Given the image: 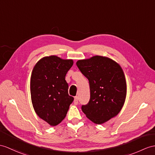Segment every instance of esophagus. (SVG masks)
I'll return each mask as SVG.
<instances>
[{
    "label": "esophagus",
    "mask_w": 155,
    "mask_h": 155,
    "mask_svg": "<svg viewBox=\"0 0 155 155\" xmlns=\"http://www.w3.org/2000/svg\"><path fill=\"white\" fill-rule=\"evenodd\" d=\"M74 103L75 105H77L78 104V97H74Z\"/></svg>",
    "instance_id": "esophagus-1"
}]
</instances>
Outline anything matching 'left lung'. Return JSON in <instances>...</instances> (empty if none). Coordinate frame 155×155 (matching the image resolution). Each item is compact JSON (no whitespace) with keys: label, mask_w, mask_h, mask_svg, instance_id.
<instances>
[{"label":"left lung","mask_w":155,"mask_h":155,"mask_svg":"<svg viewBox=\"0 0 155 155\" xmlns=\"http://www.w3.org/2000/svg\"><path fill=\"white\" fill-rule=\"evenodd\" d=\"M76 65L88 79L90 100L81 110L93 123L102 124L118 114L125 103L127 86L122 67L106 56L79 60Z\"/></svg>","instance_id":"8db88e82"}]
</instances>
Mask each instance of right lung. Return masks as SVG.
<instances>
[{
	"instance_id": "1",
	"label": "right lung",
	"mask_w": 155,
	"mask_h": 155,
	"mask_svg": "<svg viewBox=\"0 0 155 155\" xmlns=\"http://www.w3.org/2000/svg\"><path fill=\"white\" fill-rule=\"evenodd\" d=\"M73 60L51 55L40 59L31 72L30 91L34 110L44 121L55 126L64 119L74 97L68 95L66 75Z\"/></svg>"
}]
</instances>
